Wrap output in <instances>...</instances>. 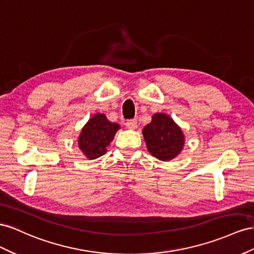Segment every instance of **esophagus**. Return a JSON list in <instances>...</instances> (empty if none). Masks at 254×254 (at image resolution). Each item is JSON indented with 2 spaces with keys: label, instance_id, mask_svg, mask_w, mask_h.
<instances>
[{
  "label": "esophagus",
  "instance_id": "obj_1",
  "mask_svg": "<svg viewBox=\"0 0 254 254\" xmlns=\"http://www.w3.org/2000/svg\"><path fill=\"white\" fill-rule=\"evenodd\" d=\"M126 126L127 128H131V129H135L137 127V120L136 119H129L127 120L126 122Z\"/></svg>",
  "mask_w": 254,
  "mask_h": 254
}]
</instances>
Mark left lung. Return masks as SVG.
Segmentation results:
<instances>
[{"label":"left lung","instance_id":"8db88e82","mask_svg":"<svg viewBox=\"0 0 254 254\" xmlns=\"http://www.w3.org/2000/svg\"><path fill=\"white\" fill-rule=\"evenodd\" d=\"M148 151L161 161L175 158L183 148L184 136L168 115L155 114L142 129Z\"/></svg>","mask_w":254,"mask_h":254}]
</instances>
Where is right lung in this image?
<instances>
[{
    "instance_id": "add662e5",
    "label": "right lung",
    "mask_w": 254,
    "mask_h": 254,
    "mask_svg": "<svg viewBox=\"0 0 254 254\" xmlns=\"http://www.w3.org/2000/svg\"><path fill=\"white\" fill-rule=\"evenodd\" d=\"M119 125L108 121L103 114H96L83 127L78 137V147L89 159L106 153V147L114 139Z\"/></svg>"
}]
</instances>
